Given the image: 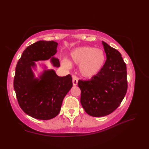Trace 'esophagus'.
I'll return each instance as SVG.
<instances>
[{"mask_svg":"<svg viewBox=\"0 0 149 149\" xmlns=\"http://www.w3.org/2000/svg\"><path fill=\"white\" fill-rule=\"evenodd\" d=\"M72 83H73V85H74V86H77V85L78 78L76 76H75V75H74V76H73Z\"/></svg>","mask_w":149,"mask_h":149,"instance_id":"obj_1","label":"esophagus"}]
</instances>
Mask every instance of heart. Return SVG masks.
I'll list each match as a JSON object with an SVG mask.
<instances>
[{
    "instance_id": "heart-1",
    "label": "heart",
    "mask_w": 149,
    "mask_h": 149,
    "mask_svg": "<svg viewBox=\"0 0 149 149\" xmlns=\"http://www.w3.org/2000/svg\"><path fill=\"white\" fill-rule=\"evenodd\" d=\"M71 61L79 65V72L84 77L90 78L97 75L106 63V54L102 50L92 47H81L75 49L70 53ZM63 65L70 67V62L63 61Z\"/></svg>"
}]
</instances>
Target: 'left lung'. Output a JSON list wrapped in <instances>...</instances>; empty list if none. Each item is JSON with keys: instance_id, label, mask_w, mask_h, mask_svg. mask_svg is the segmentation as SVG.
Returning a JSON list of instances; mask_svg holds the SVG:
<instances>
[{"instance_id": "8db88e82", "label": "left lung", "mask_w": 149, "mask_h": 149, "mask_svg": "<svg viewBox=\"0 0 149 149\" xmlns=\"http://www.w3.org/2000/svg\"><path fill=\"white\" fill-rule=\"evenodd\" d=\"M102 45L107 58L102 69L91 79L78 81L81 105L86 113L95 117L113 113L127 90V68L121 54L103 41Z\"/></svg>"}]
</instances>
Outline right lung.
<instances>
[{
    "instance_id": "obj_1",
    "label": "right lung",
    "mask_w": 149,
    "mask_h": 149,
    "mask_svg": "<svg viewBox=\"0 0 149 149\" xmlns=\"http://www.w3.org/2000/svg\"><path fill=\"white\" fill-rule=\"evenodd\" d=\"M58 43L40 40L24 50L16 66L14 89L21 109L34 118L50 120L58 115L63 99L72 87L70 75L59 77L54 70L38 63L43 70L38 77L36 62L50 59L54 67H59L54 57Z\"/></svg>"
}]
</instances>
